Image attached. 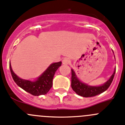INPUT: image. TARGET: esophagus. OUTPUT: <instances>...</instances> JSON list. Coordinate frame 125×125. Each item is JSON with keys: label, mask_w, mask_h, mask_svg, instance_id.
Returning <instances> with one entry per match:
<instances>
[{"label": "esophagus", "mask_w": 125, "mask_h": 125, "mask_svg": "<svg viewBox=\"0 0 125 125\" xmlns=\"http://www.w3.org/2000/svg\"><path fill=\"white\" fill-rule=\"evenodd\" d=\"M70 62V60L68 58H64L62 60V63L63 65H68Z\"/></svg>", "instance_id": "esophagus-1"}]
</instances>
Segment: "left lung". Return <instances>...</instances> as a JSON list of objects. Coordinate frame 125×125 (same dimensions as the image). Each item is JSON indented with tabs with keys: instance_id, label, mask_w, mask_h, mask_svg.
I'll return each instance as SVG.
<instances>
[{
	"instance_id": "8db88e82",
	"label": "left lung",
	"mask_w": 125,
	"mask_h": 125,
	"mask_svg": "<svg viewBox=\"0 0 125 125\" xmlns=\"http://www.w3.org/2000/svg\"><path fill=\"white\" fill-rule=\"evenodd\" d=\"M115 72L116 68L115 69L114 72H113V75L111 76L110 79L106 83H104L103 85L93 86H89L87 84L82 83L81 81H80V80L77 78L73 70L72 69V84H71V86L73 90L80 96H83V97L95 96L103 93L108 88L109 86L112 83L113 78H114Z\"/></svg>"
}]
</instances>
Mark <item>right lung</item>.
I'll return each instance as SVG.
<instances>
[{
    "label": "right lung",
    "instance_id": "obj_1",
    "mask_svg": "<svg viewBox=\"0 0 125 125\" xmlns=\"http://www.w3.org/2000/svg\"><path fill=\"white\" fill-rule=\"evenodd\" d=\"M61 65L62 62L52 63L37 80L34 82L19 78L12 70L10 63L9 64V67L12 78L18 86L32 95L39 96L45 95L50 90L52 86L53 78L55 73Z\"/></svg>",
    "mask_w": 125,
    "mask_h": 125
}]
</instances>
